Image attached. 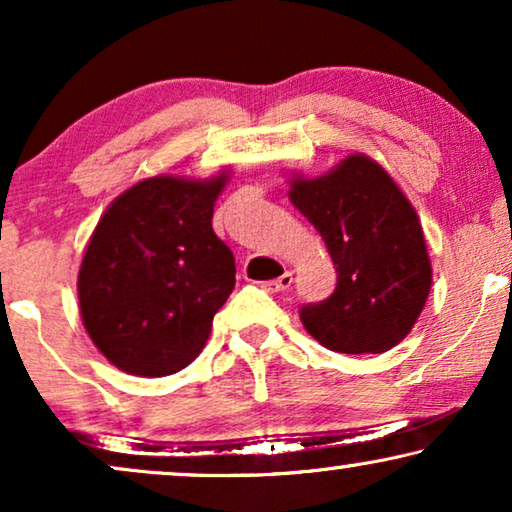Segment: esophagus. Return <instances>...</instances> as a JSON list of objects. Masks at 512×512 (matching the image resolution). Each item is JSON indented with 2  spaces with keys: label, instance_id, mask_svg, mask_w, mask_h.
I'll return each instance as SVG.
<instances>
[{
  "label": "esophagus",
  "instance_id": "esophagus-1",
  "mask_svg": "<svg viewBox=\"0 0 512 512\" xmlns=\"http://www.w3.org/2000/svg\"><path fill=\"white\" fill-rule=\"evenodd\" d=\"M293 284V275L291 272H284L282 277H277V279H270V282H263L261 286L268 293H282V291H286L289 289V286Z\"/></svg>",
  "mask_w": 512,
  "mask_h": 512
}]
</instances>
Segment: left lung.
I'll use <instances>...</instances> for the list:
<instances>
[{
  "mask_svg": "<svg viewBox=\"0 0 512 512\" xmlns=\"http://www.w3.org/2000/svg\"><path fill=\"white\" fill-rule=\"evenodd\" d=\"M289 184V200L319 230L338 272L331 298L300 310L305 331L342 354L396 347L431 291V258L415 207L363 153L321 177L293 174Z\"/></svg>",
  "mask_w": 512,
  "mask_h": 512,
  "instance_id": "1",
  "label": "left lung"
}]
</instances>
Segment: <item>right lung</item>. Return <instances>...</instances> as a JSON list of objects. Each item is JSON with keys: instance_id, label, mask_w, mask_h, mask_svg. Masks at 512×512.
<instances>
[{"instance_id": "right-lung-1", "label": "right lung", "mask_w": 512, "mask_h": 512, "mask_svg": "<svg viewBox=\"0 0 512 512\" xmlns=\"http://www.w3.org/2000/svg\"><path fill=\"white\" fill-rule=\"evenodd\" d=\"M228 172L160 174L107 207L83 254L79 307L95 347L139 377L179 373L202 352L235 286V258L212 228Z\"/></svg>"}]
</instances>
